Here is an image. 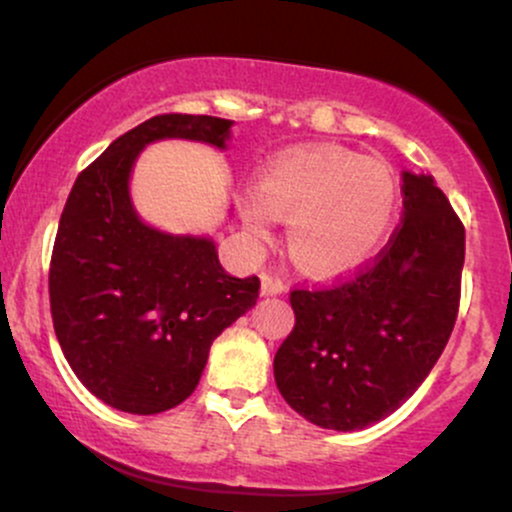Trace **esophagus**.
Returning a JSON list of instances; mask_svg holds the SVG:
<instances>
[{"instance_id": "obj_1", "label": "esophagus", "mask_w": 512, "mask_h": 512, "mask_svg": "<svg viewBox=\"0 0 512 512\" xmlns=\"http://www.w3.org/2000/svg\"><path fill=\"white\" fill-rule=\"evenodd\" d=\"M262 296H281V293H286V284L284 281H279L276 276L262 272Z\"/></svg>"}]
</instances>
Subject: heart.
<instances>
[{
  "label": "heart",
  "instance_id": "heart-1",
  "mask_svg": "<svg viewBox=\"0 0 512 512\" xmlns=\"http://www.w3.org/2000/svg\"><path fill=\"white\" fill-rule=\"evenodd\" d=\"M399 182L390 166L342 146H308L269 161L255 197L240 202L255 240L272 238V219L289 221V250L305 272L332 276L368 262L390 238Z\"/></svg>",
  "mask_w": 512,
  "mask_h": 512
}]
</instances>
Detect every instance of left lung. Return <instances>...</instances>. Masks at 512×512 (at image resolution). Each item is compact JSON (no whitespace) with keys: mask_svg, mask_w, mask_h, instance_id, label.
<instances>
[{"mask_svg":"<svg viewBox=\"0 0 512 512\" xmlns=\"http://www.w3.org/2000/svg\"><path fill=\"white\" fill-rule=\"evenodd\" d=\"M402 226L370 267L332 289L293 291L274 356L281 397L310 424L361 431L419 390L460 305L464 228L433 175L402 173Z\"/></svg>","mask_w":512,"mask_h":512,"instance_id":"8db88e82","label":"left lung"}]
</instances>
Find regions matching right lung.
<instances>
[{"label":"right lung","instance_id":"right-lung-1","mask_svg":"<svg viewBox=\"0 0 512 512\" xmlns=\"http://www.w3.org/2000/svg\"><path fill=\"white\" fill-rule=\"evenodd\" d=\"M233 120L156 115L117 137L74 182L50 262L62 354L108 407L161 414L195 392L211 342L255 308L260 279L231 276L214 238L175 236L134 209L137 158L163 139L226 149Z\"/></svg>","mask_w":512,"mask_h":512}]
</instances>
